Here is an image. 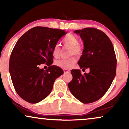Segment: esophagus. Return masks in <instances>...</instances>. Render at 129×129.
Here are the masks:
<instances>
[{
    "instance_id": "34e87169",
    "label": "esophagus",
    "mask_w": 129,
    "mask_h": 129,
    "mask_svg": "<svg viewBox=\"0 0 129 129\" xmlns=\"http://www.w3.org/2000/svg\"><path fill=\"white\" fill-rule=\"evenodd\" d=\"M63 71H64V73H69V72H70V70L66 69H63Z\"/></svg>"
}]
</instances>
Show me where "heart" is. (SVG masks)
Here are the masks:
<instances>
[{"label":"heart","instance_id":"1","mask_svg":"<svg viewBox=\"0 0 129 129\" xmlns=\"http://www.w3.org/2000/svg\"><path fill=\"white\" fill-rule=\"evenodd\" d=\"M62 43L66 47L70 48L69 55H80L82 53L83 49L79 45V40L77 37L72 34L67 35L62 40ZM60 54V49L58 45H56L53 49V55L57 58ZM76 62V59L75 57H71L69 59H60L55 62L56 66L63 69H69L72 68Z\"/></svg>","mask_w":129,"mask_h":129}]
</instances>
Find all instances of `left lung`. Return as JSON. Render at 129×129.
Masks as SVG:
<instances>
[{
    "label": "left lung",
    "instance_id": "8db88e82",
    "mask_svg": "<svg viewBox=\"0 0 129 129\" xmlns=\"http://www.w3.org/2000/svg\"><path fill=\"white\" fill-rule=\"evenodd\" d=\"M74 32L80 35L84 49L78 64L89 73L71 70L73 79L68 87L72 94L82 103L94 102L102 98L112 84L116 73V57L110 39L103 31L87 27Z\"/></svg>",
    "mask_w": 129,
    "mask_h": 129
}]
</instances>
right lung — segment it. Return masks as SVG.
I'll use <instances>...</instances> for the list:
<instances>
[{
    "instance_id": "obj_1",
    "label": "right lung",
    "mask_w": 129,
    "mask_h": 129,
    "mask_svg": "<svg viewBox=\"0 0 129 129\" xmlns=\"http://www.w3.org/2000/svg\"><path fill=\"white\" fill-rule=\"evenodd\" d=\"M67 33L57 29L37 26L17 40L10 57L9 72L15 89L21 98L37 103L51 93L54 81L63 73L59 67L52 65L53 49ZM49 67L45 71L40 64Z\"/></svg>"
}]
</instances>
